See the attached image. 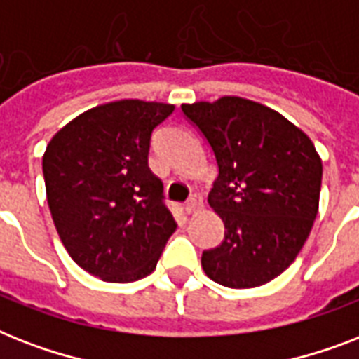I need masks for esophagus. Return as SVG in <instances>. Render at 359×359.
Masks as SVG:
<instances>
[{"instance_id":"34e87169","label":"esophagus","mask_w":359,"mask_h":359,"mask_svg":"<svg viewBox=\"0 0 359 359\" xmlns=\"http://www.w3.org/2000/svg\"><path fill=\"white\" fill-rule=\"evenodd\" d=\"M201 208H203L201 197H199V196H191L190 201H188L184 205V212L186 214H196V212H199Z\"/></svg>"}]
</instances>
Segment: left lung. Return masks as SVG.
Segmentation results:
<instances>
[{"instance_id":"left-lung-1","label":"left lung","mask_w":359,"mask_h":359,"mask_svg":"<svg viewBox=\"0 0 359 359\" xmlns=\"http://www.w3.org/2000/svg\"><path fill=\"white\" fill-rule=\"evenodd\" d=\"M218 163L208 205L225 225L203 251L208 278L253 289L292 264L318 212L323 160L313 141L276 109L240 97L182 104Z\"/></svg>"}]
</instances>
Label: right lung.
Instances as JSON below:
<instances>
[{
    "label": "right lung",
    "mask_w": 359,
    "mask_h": 359,
    "mask_svg": "<svg viewBox=\"0 0 359 359\" xmlns=\"http://www.w3.org/2000/svg\"><path fill=\"white\" fill-rule=\"evenodd\" d=\"M173 104H100L65 124L42 156L46 199L72 261L109 283L154 272L177 229L149 169L151 134Z\"/></svg>",
    "instance_id": "right-lung-1"
}]
</instances>
